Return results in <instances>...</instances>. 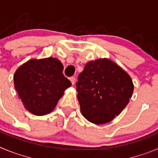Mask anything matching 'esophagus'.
<instances>
[{
	"instance_id": "1",
	"label": "esophagus",
	"mask_w": 158,
	"mask_h": 158,
	"mask_svg": "<svg viewBox=\"0 0 158 158\" xmlns=\"http://www.w3.org/2000/svg\"><path fill=\"white\" fill-rule=\"evenodd\" d=\"M69 80H70V81H71V83H72V85H74L75 80H76L74 77H71L69 78Z\"/></svg>"
}]
</instances>
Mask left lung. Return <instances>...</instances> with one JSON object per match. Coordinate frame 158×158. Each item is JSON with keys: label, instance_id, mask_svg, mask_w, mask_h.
Returning <instances> with one entry per match:
<instances>
[{"label": "left lung", "instance_id": "1", "mask_svg": "<svg viewBox=\"0 0 158 158\" xmlns=\"http://www.w3.org/2000/svg\"><path fill=\"white\" fill-rule=\"evenodd\" d=\"M83 116L95 124H104L118 115L134 92L131 77L107 58L85 64L76 83Z\"/></svg>", "mask_w": 158, "mask_h": 158}]
</instances>
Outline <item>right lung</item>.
Returning <instances> with one entry per match:
<instances>
[{"label": "right lung", "mask_w": 158, "mask_h": 158, "mask_svg": "<svg viewBox=\"0 0 158 158\" xmlns=\"http://www.w3.org/2000/svg\"><path fill=\"white\" fill-rule=\"evenodd\" d=\"M63 65L54 58L31 59L14 74V85L23 106L35 115L51 112L71 82L63 74Z\"/></svg>", "instance_id": "add662e5"}]
</instances>
